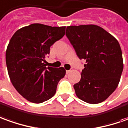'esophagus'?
I'll use <instances>...</instances> for the list:
<instances>
[{
	"instance_id": "obj_1",
	"label": "esophagus",
	"mask_w": 128,
	"mask_h": 128,
	"mask_svg": "<svg viewBox=\"0 0 128 128\" xmlns=\"http://www.w3.org/2000/svg\"><path fill=\"white\" fill-rule=\"evenodd\" d=\"M71 72V70H66V73L67 74H68L69 72Z\"/></svg>"
}]
</instances>
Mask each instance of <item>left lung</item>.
Here are the masks:
<instances>
[{"label":"left lung","instance_id":"left-lung-1","mask_svg":"<svg viewBox=\"0 0 128 128\" xmlns=\"http://www.w3.org/2000/svg\"><path fill=\"white\" fill-rule=\"evenodd\" d=\"M66 36L80 60H86L79 82L74 85L79 99L90 104L104 101L118 85L123 69L118 42L96 25L68 26Z\"/></svg>","mask_w":128,"mask_h":128}]
</instances>
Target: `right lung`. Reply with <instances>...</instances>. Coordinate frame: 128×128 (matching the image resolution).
<instances>
[{
  "mask_svg": "<svg viewBox=\"0 0 128 128\" xmlns=\"http://www.w3.org/2000/svg\"><path fill=\"white\" fill-rule=\"evenodd\" d=\"M66 26L33 24L13 35L5 59L10 79L16 90L33 103H42L55 95L59 81L66 75L63 68L45 63L50 47L65 35Z\"/></svg>",
  "mask_w": 128,
  "mask_h": 128,
  "instance_id": "right-lung-1",
  "label": "right lung"
}]
</instances>
